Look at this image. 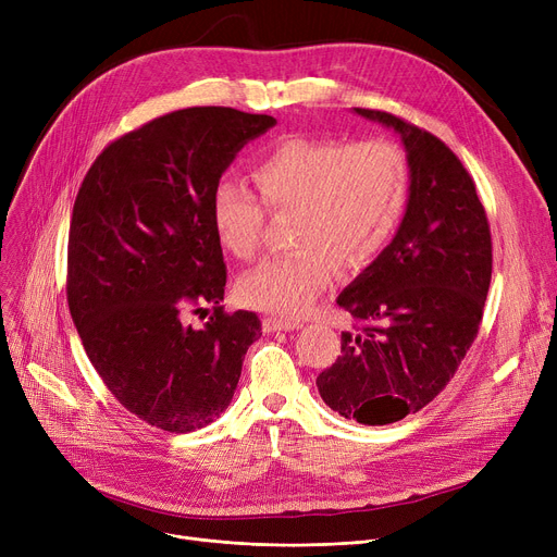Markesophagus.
<instances>
[{"label":"esophagus","mask_w":557,"mask_h":557,"mask_svg":"<svg viewBox=\"0 0 557 557\" xmlns=\"http://www.w3.org/2000/svg\"><path fill=\"white\" fill-rule=\"evenodd\" d=\"M300 327H302L300 320L277 318V315L263 318V332H290V330H300Z\"/></svg>","instance_id":"1"}]
</instances>
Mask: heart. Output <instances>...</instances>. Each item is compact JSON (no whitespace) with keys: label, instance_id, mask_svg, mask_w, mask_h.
<instances>
[{"label":"heart","instance_id":"b5f03b06","mask_svg":"<svg viewBox=\"0 0 557 557\" xmlns=\"http://www.w3.org/2000/svg\"><path fill=\"white\" fill-rule=\"evenodd\" d=\"M250 178L269 212L294 210L290 242L298 248L246 273L239 296L255 309L298 318L330 286L336 263L363 269L386 248L404 216L411 173L393 141L284 137L255 160ZM263 208L239 183L214 187L210 216L225 252H259Z\"/></svg>","mask_w":557,"mask_h":557}]
</instances>
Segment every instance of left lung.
Wrapping results in <instances>:
<instances>
[{"instance_id":"left-lung-1","label":"left lung","mask_w":557,"mask_h":557,"mask_svg":"<svg viewBox=\"0 0 557 557\" xmlns=\"http://www.w3.org/2000/svg\"><path fill=\"white\" fill-rule=\"evenodd\" d=\"M355 112L401 137L411 185L393 242L336 300L357 332L341 334V357L315 386L345 420L382 426L424 408L472 347L492 237L472 175L443 139L391 112Z\"/></svg>"}]
</instances>
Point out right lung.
<instances>
[{"mask_svg": "<svg viewBox=\"0 0 557 557\" xmlns=\"http://www.w3.org/2000/svg\"><path fill=\"white\" fill-rule=\"evenodd\" d=\"M271 114L175 110L108 144L85 173L67 244V302L108 391L146 424L189 433L214 422L261 336L252 311L219 305L227 271L212 191ZM212 304L200 331L184 313Z\"/></svg>", "mask_w": 557, "mask_h": 557, "instance_id": "add662e5", "label": "right lung"}]
</instances>
